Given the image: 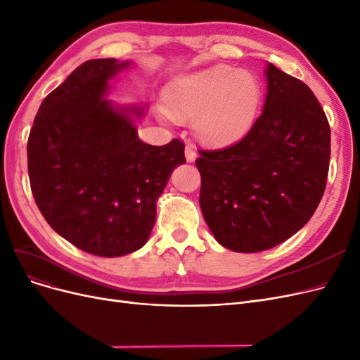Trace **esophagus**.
Instances as JSON below:
<instances>
[{
	"instance_id": "esophagus-1",
	"label": "esophagus",
	"mask_w": 360,
	"mask_h": 360,
	"mask_svg": "<svg viewBox=\"0 0 360 360\" xmlns=\"http://www.w3.org/2000/svg\"><path fill=\"white\" fill-rule=\"evenodd\" d=\"M184 153H186V160L188 162H195V159H197V148H195L192 144L186 146Z\"/></svg>"
}]
</instances>
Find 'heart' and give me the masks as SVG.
<instances>
[{
    "mask_svg": "<svg viewBox=\"0 0 360 360\" xmlns=\"http://www.w3.org/2000/svg\"><path fill=\"white\" fill-rule=\"evenodd\" d=\"M165 101L174 118H195V130L205 144L225 146L254 123L261 85L250 72L214 66L174 81Z\"/></svg>",
    "mask_w": 360,
    "mask_h": 360,
    "instance_id": "1",
    "label": "heart"
}]
</instances>
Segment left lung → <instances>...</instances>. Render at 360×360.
Listing matches in <instances>:
<instances>
[{"label":"left lung","instance_id":"8db88e82","mask_svg":"<svg viewBox=\"0 0 360 360\" xmlns=\"http://www.w3.org/2000/svg\"><path fill=\"white\" fill-rule=\"evenodd\" d=\"M264 110L249 132L219 150H198L200 205L217 242L236 252L274 248L307 224L321 201L330 126L300 79L269 64Z\"/></svg>","mask_w":360,"mask_h":360}]
</instances>
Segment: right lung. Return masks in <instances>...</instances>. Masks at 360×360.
Returning a JSON list of instances; mask_svg holds the SVG:
<instances>
[{
	"mask_svg": "<svg viewBox=\"0 0 360 360\" xmlns=\"http://www.w3.org/2000/svg\"><path fill=\"white\" fill-rule=\"evenodd\" d=\"M129 66L89 60L41 102L28 136V176L40 213L73 246L99 257L135 252L156 222V201L186 162L184 144L150 146L126 112L103 99Z\"/></svg>",
	"mask_w": 360,
	"mask_h": 360,
	"instance_id": "add662e5",
	"label": "right lung"
}]
</instances>
